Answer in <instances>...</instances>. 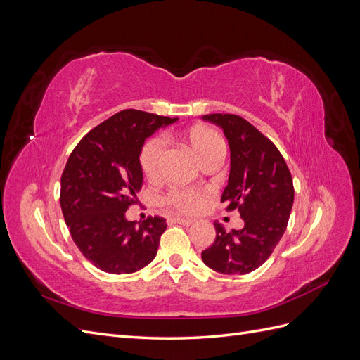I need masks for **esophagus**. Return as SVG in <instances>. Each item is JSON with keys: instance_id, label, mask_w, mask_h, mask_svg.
Listing matches in <instances>:
<instances>
[{"instance_id": "esophagus-1", "label": "esophagus", "mask_w": 360, "mask_h": 360, "mask_svg": "<svg viewBox=\"0 0 360 360\" xmlns=\"http://www.w3.org/2000/svg\"><path fill=\"white\" fill-rule=\"evenodd\" d=\"M172 221L180 224V225H186V226L193 224V219H189V217H181V216H172Z\"/></svg>"}]
</instances>
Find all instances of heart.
Segmentation results:
<instances>
[{
    "label": "heart",
    "instance_id": "heart-1",
    "mask_svg": "<svg viewBox=\"0 0 360 360\" xmlns=\"http://www.w3.org/2000/svg\"><path fill=\"white\" fill-rule=\"evenodd\" d=\"M188 143L192 151L202 163L209 158L225 153L226 146L224 138L212 127L197 126L192 127L188 135ZM163 151V139L162 138H150L141 148L139 153V165L147 179H155L160 171V159ZM205 200V192L192 188H177L169 191L163 202L183 213H195L201 209Z\"/></svg>",
    "mask_w": 360,
    "mask_h": 360
}]
</instances>
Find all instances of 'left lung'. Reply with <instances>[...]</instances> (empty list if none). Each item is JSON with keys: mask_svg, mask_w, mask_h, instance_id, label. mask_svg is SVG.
<instances>
[{"mask_svg": "<svg viewBox=\"0 0 360 360\" xmlns=\"http://www.w3.org/2000/svg\"><path fill=\"white\" fill-rule=\"evenodd\" d=\"M224 129L231 169L221 202L238 210L242 230L226 233L214 222L216 238L201 252L205 266L226 275H245L266 263L287 230L294 201L291 172L281 151L259 130L234 114L202 115Z\"/></svg>", "mask_w": 360, "mask_h": 360, "instance_id": "obj_1", "label": "left lung"}]
</instances>
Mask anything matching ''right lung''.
<instances>
[{
	"mask_svg": "<svg viewBox=\"0 0 360 360\" xmlns=\"http://www.w3.org/2000/svg\"><path fill=\"white\" fill-rule=\"evenodd\" d=\"M174 122L177 118L120 111L91 129L69 156L60 192L64 221L82 255L106 274H134L156 257L167 221L148 216L136 224L124 213L138 202L143 186L144 141Z\"/></svg>",
	"mask_w": 360,
	"mask_h": 360,
	"instance_id": "1",
	"label": "right lung"
}]
</instances>
